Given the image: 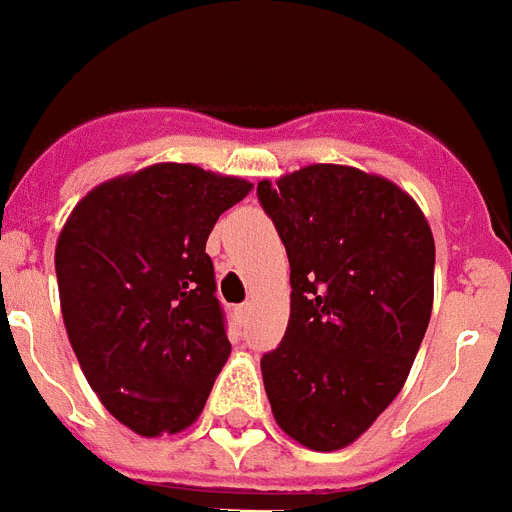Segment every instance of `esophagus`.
I'll use <instances>...</instances> for the list:
<instances>
[{"mask_svg": "<svg viewBox=\"0 0 512 512\" xmlns=\"http://www.w3.org/2000/svg\"><path fill=\"white\" fill-rule=\"evenodd\" d=\"M249 310H252V305H249V302H244V305L236 307V315H239V321H247Z\"/></svg>", "mask_w": 512, "mask_h": 512, "instance_id": "esophagus-1", "label": "esophagus"}]
</instances>
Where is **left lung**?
<instances>
[{"label":"left lung","mask_w":512,"mask_h":512,"mask_svg":"<svg viewBox=\"0 0 512 512\" xmlns=\"http://www.w3.org/2000/svg\"><path fill=\"white\" fill-rule=\"evenodd\" d=\"M257 197L292 268L284 342L263 355L278 429L334 452L371 429L405 386L434 305V236L405 189L315 162Z\"/></svg>","instance_id":"obj_1"}]
</instances>
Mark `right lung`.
<instances>
[{
  "label": "right lung",
  "mask_w": 512,
  "mask_h": 512,
  "mask_svg": "<svg viewBox=\"0 0 512 512\" xmlns=\"http://www.w3.org/2000/svg\"><path fill=\"white\" fill-rule=\"evenodd\" d=\"M252 184L155 162L94 186L54 249L70 347L102 405L139 436L197 421L231 355L205 252Z\"/></svg>",
  "instance_id": "add662e5"
}]
</instances>
